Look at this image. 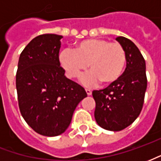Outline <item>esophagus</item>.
<instances>
[{"mask_svg": "<svg viewBox=\"0 0 161 161\" xmlns=\"http://www.w3.org/2000/svg\"><path fill=\"white\" fill-rule=\"evenodd\" d=\"M85 91H86V93H87L88 96H91L92 94V91L91 90H89V89H85Z\"/></svg>", "mask_w": 161, "mask_h": 161, "instance_id": "1", "label": "esophagus"}]
</instances>
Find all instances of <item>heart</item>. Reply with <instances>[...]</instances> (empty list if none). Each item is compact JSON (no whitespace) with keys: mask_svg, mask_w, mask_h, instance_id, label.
<instances>
[{"mask_svg":"<svg viewBox=\"0 0 161 161\" xmlns=\"http://www.w3.org/2000/svg\"><path fill=\"white\" fill-rule=\"evenodd\" d=\"M59 62L70 78L80 77L88 66L91 72L84 77V84L90 85L99 81L102 84L107 85L121 77L127 62V55L120 43L90 39L78 43L74 51H62Z\"/></svg>","mask_w":161,"mask_h":161,"instance_id":"heart-1","label":"heart"}]
</instances>
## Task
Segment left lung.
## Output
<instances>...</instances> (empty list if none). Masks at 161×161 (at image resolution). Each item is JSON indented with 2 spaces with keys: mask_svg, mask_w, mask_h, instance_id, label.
<instances>
[{
  "mask_svg": "<svg viewBox=\"0 0 161 161\" xmlns=\"http://www.w3.org/2000/svg\"><path fill=\"white\" fill-rule=\"evenodd\" d=\"M116 40L125 49L127 67L116 82L92 92L95 119L109 131H121L135 121L143 107L147 85L145 59L138 47L125 37H117Z\"/></svg>",
  "mask_w": 161,
  "mask_h": 161,
  "instance_id": "1",
  "label": "left lung"
}]
</instances>
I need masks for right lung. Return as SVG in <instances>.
Here are the masks:
<instances>
[{
    "mask_svg": "<svg viewBox=\"0 0 161 161\" xmlns=\"http://www.w3.org/2000/svg\"><path fill=\"white\" fill-rule=\"evenodd\" d=\"M62 38L46 33L31 40L19 55L16 72L20 114L34 131L45 136L65 131L77 104L87 97L60 66Z\"/></svg>",
    "mask_w": 161,
    "mask_h": 161,
    "instance_id": "1",
    "label": "right lung"
}]
</instances>
